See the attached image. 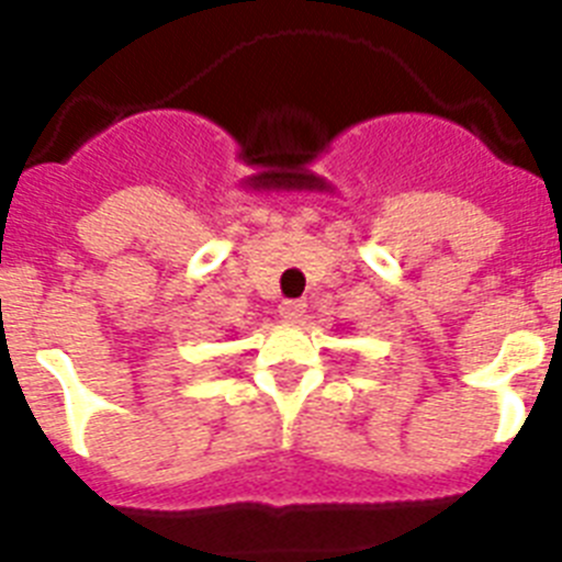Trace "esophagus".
I'll list each match as a JSON object with an SVG mask.
<instances>
[{
  "label": "esophagus",
  "instance_id": "obj_1",
  "mask_svg": "<svg viewBox=\"0 0 562 562\" xmlns=\"http://www.w3.org/2000/svg\"><path fill=\"white\" fill-rule=\"evenodd\" d=\"M306 312V304L304 301H281V306H278V315L284 317L286 324H295V321H301Z\"/></svg>",
  "mask_w": 562,
  "mask_h": 562
}]
</instances>
